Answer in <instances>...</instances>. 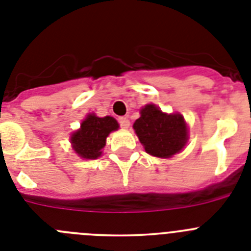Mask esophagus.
<instances>
[{"mask_svg":"<svg viewBox=\"0 0 251 251\" xmlns=\"http://www.w3.org/2000/svg\"><path fill=\"white\" fill-rule=\"evenodd\" d=\"M118 122H119V124H121V127L123 128V129H128V128H129L130 122H129V119L127 118V117H121V118L118 119Z\"/></svg>","mask_w":251,"mask_h":251,"instance_id":"34e87169","label":"esophagus"}]
</instances>
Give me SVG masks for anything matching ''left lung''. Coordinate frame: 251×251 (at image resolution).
I'll return each mask as SVG.
<instances>
[{"mask_svg":"<svg viewBox=\"0 0 251 251\" xmlns=\"http://www.w3.org/2000/svg\"><path fill=\"white\" fill-rule=\"evenodd\" d=\"M133 129L146 152L159 158H170L181 152L188 139V128L182 115L163 113L154 104L142 108Z\"/></svg>","mask_w":251,"mask_h":251,"instance_id":"obj_1","label":"left lung"}]
</instances>
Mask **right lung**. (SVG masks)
Listing matches in <instances>:
<instances>
[{
  "mask_svg": "<svg viewBox=\"0 0 251 251\" xmlns=\"http://www.w3.org/2000/svg\"><path fill=\"white\" fill-rule=\"evenodd\" d=\"M118 128V122L113 117L106 115L104 118H99L94 113L88 114V117L81 122L80 128L70 137L73 150L84 159L98 158L101 156L106 137Z\"/></svg>",
  "mask_w": 251,
  "mask_h": 251,
  "instance_id": "obj_1",
  "label": "right lung"
}]
</instances>
